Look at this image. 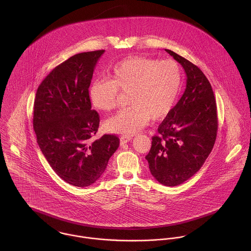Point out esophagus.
Segmentation results:
<instances>
[{"label":"esophagus","instance_id":"obj_1","mask_svg":"<svg viewBox=\"0 0 251 251\" xmlns=\"http://www.w3.org/2000/svg\"><path fill=\"white\" fill-rule=\"evenodd\" d=\"M131 139H132L131 136H122L121 139H120V140H121V145L126 144L127 142H129Z\"/></svg>","mask_w":251,"mask_h":251}]
</instances>
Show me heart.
<instances>
[{"instance_id":"heart-1","label":"heart","mask_w":251,"mask_h":251,"mask_svg":"<svg viewBox=\"0 0 251 251\" xmlns=\"http://www.w3.org/2000/svg\"><path fill=\"white\" fill-rule=\"evenodd\" d=\"M181 87L179 64L167 59L158 61L143 56H132L117 63L109 79H97L89 89L93 106L100 111L117 107L119 91L129 93L130 105L105 122L109 132L133 135L151 121H159L174 107Z\"/></svg>"}]
</instances>
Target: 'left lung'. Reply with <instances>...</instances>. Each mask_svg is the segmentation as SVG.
Here are the masks:
<instances>
[{"label": "left lung", "instance_id": "left-lung-1", "mask_svg": "<svg viewBox=\"0 0 251 251\" xmlns=\"http://www.w3.org/2000/svg\"><path fill=\"white\" fill-rule=\"evenodd\" d=\"M183 68L186 88L178 103L158 126L146 159L151 174L166 186H176L197 173L211 153L217 134L216 102L202 71L165 49Z\"/></svg>", "mask_w": 251, "mask_h": 251}]
</instances>
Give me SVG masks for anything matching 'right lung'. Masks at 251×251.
<instances>
[{"instance_id":"1","label":"right lung","mask_w":251,"mask_h":251,"mask_svg":"<svg viewBox=\"0 0 251 251\" xmlns=\"http://www.w3.org/2000/svg\"><path fill=\"white\" fill-rule=\"evenodd\" d=\"M104 50L79 53L50 72L36 91L34 129L37 144L56 174L68 183L86 187L103 175L120 139L98 132L100 116L92 110L89 87Z\"/></svg>"}]
</instances>
